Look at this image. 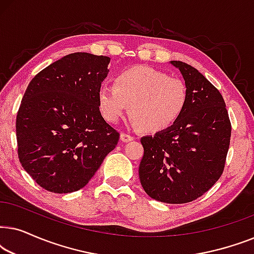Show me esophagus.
Returning <instances> with one entry per match:
<instances>
[{
  "label": "esophagus",
  "mask_w": 254,
  "mask_h": 254,
  "mask_svg": "<svg viewBox=\"0 0 254 254\" xmlns=\"http://www.w3.org/2000/svg\"><path fill=\"white\" fill-rule=\"evenodd\" d=\"M120 138H121V141H124V142H129V141L135 140L134 136H131V135L126 134V133H121Z\"/></svg>",
  "instance_id": "34e87169"
}]
</instances>
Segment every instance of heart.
<instances>
[{"mask_svg":"<svg viewBox=\"0 0 254 254\" xmlns=\"http://www.w3.org/2000/svg\"><path fill=\"white\" fill-rule=\"evenodd\" d=\"M189 99L183 79L147 65L118 72L113 85L98 90V107L109 123L116 124L130 112L134 124L149 133L172 127L185 112Z\"/></svg>","mask_w":254,"mask_h":254,"instance_id":"heart-1","label":"heart"}]
</instances>
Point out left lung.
Returning a JSON list of instances; mask_svg holds the SVG:
<instances>
[{
  "label": "left lung",
  "mask_w": 254,
  "mask_h": 254,
  "mask_svg": "<svg viewBox=\"0 0 254 254\" xmlns=\"http://www.w3.org/2000/svg\"><path fill=\"white\" fill-rule=\"evenodd\" d=\"M189 92L185 112L172 127L141 138V185L152 199L192 202L209 190L224 170L231 123L221 92L192 65L171 61Z\"/></svg>",
  "instance_id": "1"
}]
</instances>
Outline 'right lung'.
<instances>
[{"label":"right lung","mask_w":254,"mask_h":254,"mask_svg":"<svg viewBox=\"0 0 254 254\" xmlns=\"http://www.w3.org/2000/svg\"><path fill=\"white\" fill-rule=\"evenodd\" d=\"M109 64L104 55L71 53L27 85L16 118L17 152L24 170L46 190H81L117 147L119 131L98 107Z\"/></svg>","instance_id":"add662e5"}]
</instances>
